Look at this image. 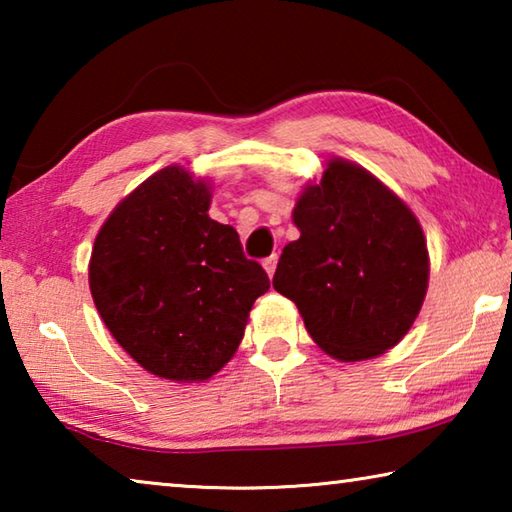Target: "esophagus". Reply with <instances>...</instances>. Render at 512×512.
I'll return each instance as SVG.
<instances>
[{
	"instance_id": "esophagus-1",
	"label": "esophagus",
	"mask_w": 512,
	"mask_h": 512,
	"mask_svg": "<svg viewBox=\"0 0 512 512\" xmlns=\"http://www.w3.org/2000/svg\"><path fill=\"white\" fill-rule=\"evenodd\" d=\"M275 266H277V255H271V257L264 259V268H266V273L271 275V277L275 273Z\"/></svg>"
}]
</instances>
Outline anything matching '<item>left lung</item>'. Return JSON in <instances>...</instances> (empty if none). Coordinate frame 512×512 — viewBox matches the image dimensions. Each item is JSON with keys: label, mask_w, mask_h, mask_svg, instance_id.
<instances>
[{"label": "left lung", "mask_w": 512, "mask_h": 512, "mask_svg": "<svg viewBox=\"0 0 512 512\" xmlns=\"http://www.w3.org/2000/svg\"><path fill=\"white\" fill-rule=\"evenodd\" d=\"M273 287L296 302L311 339L341 361L372 359L409 332L429 255L418 219L366 169L329 160L293 210Z\"/></svg>", "instance_id": "8db88e82"}]
</instances>
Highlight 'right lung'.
I'll return each instance as SVG.
<instances>
[{
	"label": "right lung",
	"mask_w": 512,
	"mask_h": 512,
	"mask_svg": "<svg viewBox=\"0 0 512 512\" xmlns=\"http://www.w3.org/2000/svg\"><path fill=\"white\" fill-rule=\"evenodd\" d=\"M210 189L167 167L121 201L99 230L90 291L117 343L153 375L203 381L244 339L271 282L237 230L207 216Z\"/></svg>",
	"instance_id": "add662e5"
}]
</instances>
